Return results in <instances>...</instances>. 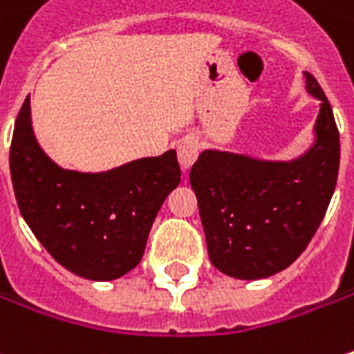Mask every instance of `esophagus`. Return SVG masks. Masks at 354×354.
Listing matches in <instances>:
<instances>
[{
	"label": "esophagus",
	"mask_w": 354,
	"mask_h": 354,
	"mask_svg": "<svg viewBox=\"0 0 354 354\" xmlns=\"http://www.w3.org/2000/svg\"><path fill=\"white\" fill-rule=\"evenodd\" d=\"M198 152H200V145L194 136L184 138L180 145H178V162L182 166V170H188L192 166L196 158H198Z\"/></svg>",
	"instance_id": "obj_1"
}]
</instances>
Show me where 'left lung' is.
Listing matches in <instances>:
<instances>
[{
	"label": "left lung",
	"instance_id": "left-lung-1",
	"mask_svg": "<svg viewBox=\"0 0 354 354\" xmlns=\"http://www.w3.org/2000/svg\"><path fill=\"white\" fill-rule=\"evenodd\" d=\"M321 100L315 142L291 162L204 150L190 170L207 255L236 279H263L289 268L323 222L339 174V131L323 88L305 73Z\"/></svg>",
	"mask_w": 354,
	"mask_h": 354
}]
</instances>
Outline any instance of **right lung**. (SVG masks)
Returning a JSON list of instances; mask_svg holds the SVG:
<instances>
[{"label": "right lung", "instance_id": "right-lung-1", "mask_svg": "<svg viewBox=\"0 0 354 354\" xmlns=\"http://www.w3.org/2000/svg\"><path fill=\"white\" fill-rule=\"evenodd\" d=\"M9 168L19 212L41 245L93 281L118 279L140 263L152 222L180 184L176 150L95 174L57 166L33 134L29 97L15 120Z\"/></svg>", "mask_w": 354, "mask_h": 354}]
</instances>
